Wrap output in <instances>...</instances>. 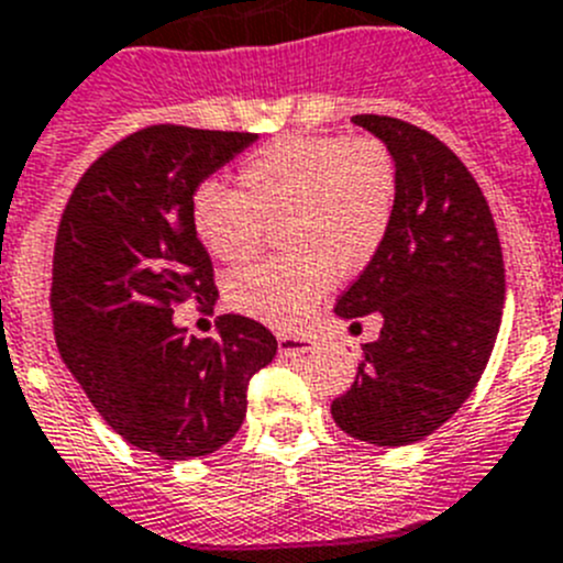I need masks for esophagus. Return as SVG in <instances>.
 <instances>
[{"label":"esophagus","mask_w":563,"mask_h":563,"mask_svg":"<svg viewBox=\"0 0 563 563\" xmlns=\"http://www.w3.org/2000/svg\"><path fill=\"white\" fill-rule=\"evenodd\" d=\"M277 346H280V353H311L317 341L308 339V335H277Z\"/></svg>","instance_id":"obj_1"}]
</instances>
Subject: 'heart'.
<instances>
[{"label":"heart","mask_w":563,"mask_h":563,"mask_svg":"<svg viewBox=\"0 0 563 563\" xmlns=\"http://www.w3.org/2000/svg\"><path fill=\"white\" fill-rule=\"evenodd\" d=\"M239 188L208 180L194 191L199 241L224 264H246L283 230L291 255L235 272V311L297 328L335 275H358L386 244L400 202V169L377 135H286L241 163Z\"/></svg>","instance_id":"b5f03b06"}]
</instances>
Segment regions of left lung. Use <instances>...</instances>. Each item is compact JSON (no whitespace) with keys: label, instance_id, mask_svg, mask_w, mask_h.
I'll list each match as a JSON object with an SVG mask.
<instances>
[{"label":"left lung","instance_id":"1","mask_svg":"<svg viewBox=\"0 0 563 563\" xmlns=\"http://www.w3.org/2000/svg\"><path fill=\"white\" fill-rule=\"evenodd\" d=\"M353 122L394 152L400 202L386 244L335 302V313H380V339L361 350L355 383L330 413L353 439L402 448L448 422L495 350L506 266L481 186L444 141L391 115Z\"/></svg>","mask_w":563,"mask_h":563}]
</instances>
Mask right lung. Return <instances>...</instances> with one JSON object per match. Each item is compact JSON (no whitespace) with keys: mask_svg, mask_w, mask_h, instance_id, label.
<instances>
[{"mask_svg":"<svg viewBox=\"0 0 563 563\" xmlns=\"http://www.w3.org/2000/svg\"><path fill=\"white\" fill-rule=\"evenodd\" d=\"M257 135L152 124L86 169L57 224L52 324L57 353L104 422L166 461L208 455L246 417V386L277 353L255 319L219 317V341L172 322L183 302L213 311V264L197 239L199 183Z\"/></svg>","mask_w":563,"mask_h":563,"instance_id":"obj_1","label":"right lung"}]
</instances>
